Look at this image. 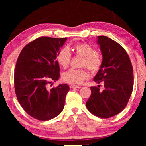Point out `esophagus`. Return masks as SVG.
<instances>
[{"mask_svg": "<svg viewBox=\"0 0 146 146\" xmlns=\"http://www.w3.org/2000/svg\"><path fill=\"white\" fill-rule=\"evenodd\" d=\"M70 88L72 89H74V88H78L79 86H78L77 85H74V84H71L70 86Z\"/></svg>", "mask_w": 146, "mask_h": 146, "instance_id": "1", "label": "esophagus"}]
</instances>
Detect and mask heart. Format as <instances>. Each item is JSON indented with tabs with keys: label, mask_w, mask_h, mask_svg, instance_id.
<instances>
[{
	"label": "heart",
	"mask_w": 146,
	"mask_h": 146,
	"mask_svg": "<svg viewBox=\"0 0 146 146\" xmlns=\"http://www.w3.org/2000/svg\"><path fill=\"white\" fill-rule=\"evenodd\" d=\"M76 56L82 57L80 66L86 67L92 72H96L102 64V57L93 46L86 43H77L71 48ZM57 63L64 69L67 68L70 62L71 54L68 49L64 48L58 51L56 56ZM88 76L84 69H70L62 74V80L70 84H80L86 79Z\"/></svg>",
	"instance_id": "1"
}]
</instances>
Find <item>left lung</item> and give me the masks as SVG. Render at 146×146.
<instances>
[{"label":"left lung","instance_id":"left-lung-1","mask_svg":"<svg viewBox=\"0 0 146 146\" xmlns=\"http://www.w3.org/2000/svg\"><path fill=\"white\" fill-rule=\"evenodd\" d=\"M102 54V64L94 78L104 83V90L91 87L86 102L90 112L102 118H109L120 113L128 102L133 87V71L129 56L116 42L105 36H98Z\"/></svg>","mask_w":146,"mask_h":146}]
</instances>
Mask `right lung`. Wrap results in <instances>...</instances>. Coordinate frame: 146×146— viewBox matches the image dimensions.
Masks as SVG:
<instances>
[{"instance_id": "right-lung-1", "label": "right lung", "mask_w": 146, "mask_h": 146, "mask_svg": "<svg viewBox=\"0 0 146 146\" xmlns=\"http://www.w3.org/2000/svg\"><path fill=\"white\" fill-rule=\"evenodd\" d=\"M66 40L40 37L26 45L18 58L14 74L16 95L24 110L38 120L56 117L64 106L68 85L60 84L50 90L46 87L59 78L56 56Z\"/></svg>"}]
</instances>
